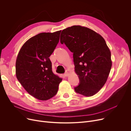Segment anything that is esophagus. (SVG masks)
Masks as SVG:
<instances>
[{
	"instance_id": "esophagus-1",
	"label": "esophagus",
	"mask_w": 131,
	"mask_h": 131,
	"mask_svg": "<svg viewBox=\"0 0 131 131\" xmlns=\"http://www.w3.org/2000/svg\"><path fill=\"white\" fill-rule=\"evenodd\" d=\"M69 74H70L69 72H68V71H66V72H65V74H64V75H65V77H68V75H69Z\"/></svg>"
}]
</instances>
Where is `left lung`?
Here are the masks:
<instances>
[{
  "label": "left lung",
  "mask_w": 131,
  "mask_h": 131,
  "mask_svg": "<svg viewBox=\"0 0 131 131\" xmlns=\"http://www.w3.org/2000/svg\"><path fill=\"white\" fill-rule=\"evenodd\" d=\"M60 40L73 53L75 72L80 80L75 92L85 97L97 93L106 83L112 66L105 39L86 27L74 25L62 31Z\"/></svg>",
  "instance_id": "1"
}]
</instances>
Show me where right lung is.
Segmentation results:
<instances>
[{
	"mask_svg": "<svg viewBox=\"0 0 131 131\" xmlns=\"http://www.w3.org/2000/svg\"><path fill=\"white\" fill-rule=\"evenodd\" d=\"M61 30L41 33L24 43L16 61V76L25 90L40 100L56 94L62 79L53 74L49 57L58 44Z\"/></svg>",
	"mask_w": 131,
	"mask_h": 131,
	"instance_id": "right-lung-1",
	"label": "right lung"
}]
</instances>
